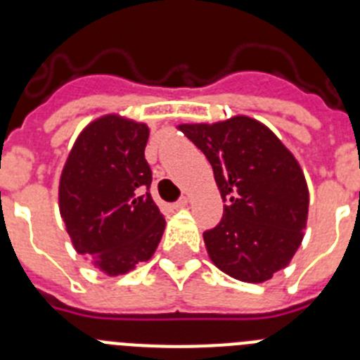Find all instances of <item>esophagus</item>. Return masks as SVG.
<instances>
[{"label":"esophagus","mask_w":360,"mask_h":360,"mask_svg":"<svg viewBox=\"0 0 360 360\" xmlns=\"http://www.w3.org/2000/svg\"><path fill=\"white\" fill-rule=\"evenodd\" d=\"M187 202H189V200H187L186 196H182V198H180V200H176V202L173 203V207H174V209H182V207H186V205H187Z\"/></svg>","instance_id":"obj_1"}]
</instances>
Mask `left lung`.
<instances>
[{"label": "left lung", "instance_id": "8db88e82", "mask_svg": "<svg viewBox=\"0 0 360 360\" xmlns=\"http://www.w3.org/2000/svg\"><path fill=\"white\" fill-rule=\"evenodd\" d=\"M180 131L212 165L225 203L219 224L203 232L212 263L240 281H266L303 241L308 187L297 160L249 117L184 124Z\"/></svg>", "mask_w": 360, "mask_h": 360}]
</instances>
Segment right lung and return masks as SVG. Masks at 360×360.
<instances>
[{
  "instance_id": "obj_1",
  "label": "right lung",
  "mask_w": 360,
  "mask_h": 360,
  "mask_svg": "<svg viewBox=\"0 0 360 360\" xmlns=\"http://www.w3.org/2000/svg\"><path fill=\"white\" fill-rule=\"evenodd\" d=\"M144 124L108 115L91 122L66 160L59 209L79 254L110 276L148 262L165 219L153 202Z\"/></svg>"
}]
</instances>
